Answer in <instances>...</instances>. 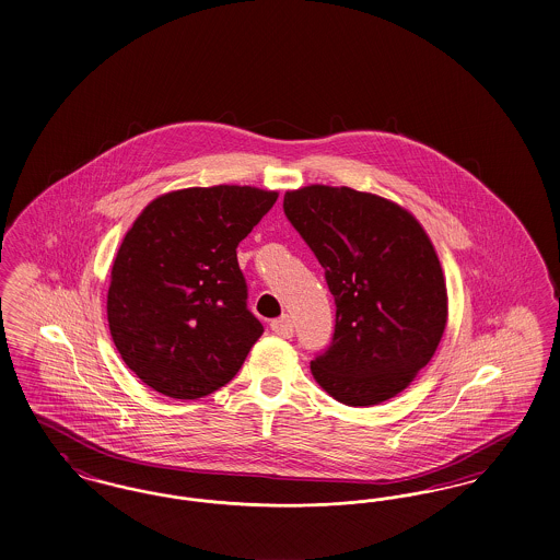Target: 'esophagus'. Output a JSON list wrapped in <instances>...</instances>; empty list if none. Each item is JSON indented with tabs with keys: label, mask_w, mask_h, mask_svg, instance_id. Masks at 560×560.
<instances>
[{
	"label": "esophagus",
	"mask_w": 560,
	"mask_h": 560,
	"mask_svg": "<svg viewBox=\"0 0 560 560\" xmlns=\"http://www.w3.org/2000/svg\"><path fill=\"white\" fill-rule=\"evenodd\" d=\"M269 326H271L273 335H278V337H282V339H291L292 332H294L291 317H278V319H273Z\"/></svg>",
	"instance_id": "esophagus-1"
}]
</instances>
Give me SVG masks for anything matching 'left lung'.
Masks as SVG:
<instances>
[{"mask_svg":"<svg viewBox=\"0 0 560 560\" xmlns=\"http://www.w3.org/2000/svg\"><path fill=\"white\" fill-rule=\"evenodd\" d=\"M284 213L314 250L335 296L317 385L345 406H376L406 389L438 351L447 291L438 253L404 207L353 188L305 186Z\"/></svg>","mask_w":560,"mask_h":560,"instance_id":"8db88e82","label":"left lung"}]
</instances>
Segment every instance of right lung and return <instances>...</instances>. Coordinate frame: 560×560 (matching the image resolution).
Segmentation results:
<instances>
[{"label":"right lung","mask_w":560,"mask_h":560,"mask_svg":"<svg viewBox=\"0 0 560 560\" xmlns=\"http://www.w3.org/2000/svg\"><path fill=\"white\" fill-rule=\"evenodd\" d=\"M276 198L253 186L175 190L125 234L106 314L122 362L150 389L198 399L241 370L264 326L246 307L236 246Z\"/></svg>","instance_id":"add662e5"}]
</instances>
